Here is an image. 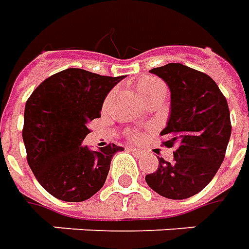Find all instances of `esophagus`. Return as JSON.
<instances>
[{"label": "esophagus", "mask_w": 249, "mask_h": 249, "mask_svg": "<svg viewBox=\"0 0 249 249\" xmlns=\"http://www.w3.org/2000/svg\"><path fill=\"white\" fill-rule=\"evenodd\" d=\"M128 149H129L130 152H133L135 155H141V153H142V152H141L140 149H136V148H132V146H130V148H128Z\"/></svg>", "instance_id": "esophagus-1"}]
</instances>
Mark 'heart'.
I'll use <instances>...</instances> for the list:
<instances>
[{
  "instance_id": "obj_1",
  "label": "heart",
  "mask_w": 249,
  "mask_h": 249,
  "mask_svg": "<svg viewBox=\"0 0 249 249\" xmlns=\"http://www.w3.org/2000/svg\"><path fill=\"white\" fill-rule=\"evenodd\" d=\"M164 88H165V85L160 80L153 78V77H144L137 82V92H139L142 100H145V98L155 94L159 90H161Z\"/></svg>"
}]
</instances>
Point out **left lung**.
<instances>
[{
	"mask_svg": "<svg viewBox=\"0 0 249 249\" xmlns=\"http://www.w3.org/2000/svg\"><path fill=\"white\" fill-rule=\"evenodd\" d=\"M167 82L171 112L161 136L175 146L173 161L159 157L156 172L146 175L149 187L164 197L183 200L207 187L224 160L231 137L228 104L217 84L203 71L183 64L153 68Z\"/></svg>",
	"mask_w": 249,
	"mask_h": 249,
	"instance_id": "left-lung-1",
	"label": "left lung"
}]
</instances>
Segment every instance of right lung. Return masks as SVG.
<instances>
[{"instance_id": "obj_1", "label": "right lung", "mask_w": 249, "mask_h": 249, "mask_svg": "<svg viewBox=\"0 0 249 249\" xmlns=\"http://www.w3.org/2000/svg\"><path fill=\"white\" fill-rule=\"evenodd\" d=\"M123 78L69 68L48 77L26 101L22 139L28 164L52 196L78 203L103 188L114 153L124 148L109 144L90 151L82 140Z\"/></svg>"}]
</instances>
